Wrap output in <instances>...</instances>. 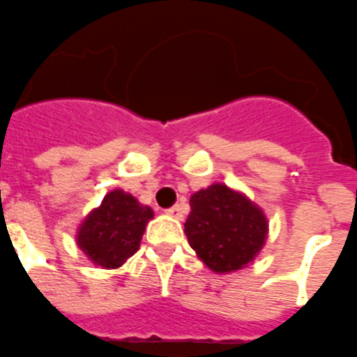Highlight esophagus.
I'll return each mask as SVG.
<instances>
[{"label": "esophagus", "mask_w": 357, "mask_h": 357, "mask_svg": "<svg viewBox=\"0 0 357 357\" xmlns=\"http://www.w3.org/2000/svg\"><path fill=\"white\" fill-rule=\"evenodd\" d=\"M167 213H169V217H172V219L183 221V208L179 206V204H176V206H172V208L167 210Z\"/></svg>", "instance_id": "esophagus-1"}]
</instances>
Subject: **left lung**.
I'll use <instances>...</instances> for the list:
<instances>
[{
    "mask_svg": "<svg viewBox=\"0 0 357 357\" xmlns=\"http://www.w3.org/2000/svg\"><path fill=\"white\" fill-rule=\"evenodd\" d=\"M264 210L246 194L212 183L190 196L188 244L213 273L238 271L255 260L268 238Z\"/></svg>",
    "mask_w": 357,
    "mask_h": 357,
    "instance_id": "obj_1",
    "label": "left lung"
}]
</instances>
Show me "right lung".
Listing matches in <instances>:
<instances>
[{
  "instance_id": "obj_1",
  "label": "right lung",
  "mask_w": 357,
  "mask_h": 357,
  "mask_svg": "<svg viewBox=\"0 0 357 357\" xmlns=\"http://www.w3.org/2000/svg\"><path fill=\"white\" fill-rule=\"evenodd\" d=\"M153 217L151 206L114 188L82 219L75 243L95 266L116 269L138 252L145 226Z\"/></svg>"
}]
</instances>
